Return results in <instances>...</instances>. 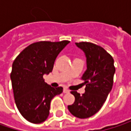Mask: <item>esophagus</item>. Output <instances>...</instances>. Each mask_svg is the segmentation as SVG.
<instances>
[{
    "instance_id": "obj_1",
    "label": "esophagus",
    "mask_w": 131,
    "mask_h": 131,
    "mask_svg": "<svg viewBox=\"0 0 131 131\" xmlns=\"http://www.w3.org/2000/svg\"><path fill=\"white\" fill-rule=\"evenodd\" d=\"M64 93H70V91L67 89H64Z\"/></svg>"
}]
</instances>
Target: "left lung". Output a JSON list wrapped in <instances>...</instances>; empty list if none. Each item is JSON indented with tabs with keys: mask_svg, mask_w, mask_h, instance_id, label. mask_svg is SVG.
<instances>
[{
	"mask_svg": "<svg viewBox=\"0 0 131 131\" xmlns=\"http://www.w3.org/2000/svg\"><path fill=\"white\" fill-rule=\"evenodd\" d=\"M86 57L87 69L81 79L86 84L85 93L70 92L75 97L68 110L75 117L87 118L97 113L105 103L113 86L115 67L114 59L102 47L92 42H76Z\"/></svg>",
	"mask_w": 131,
	"mask_h": 131,
	"instance_id": "obj_1",
	"label": "left lung"
}]
</instances>
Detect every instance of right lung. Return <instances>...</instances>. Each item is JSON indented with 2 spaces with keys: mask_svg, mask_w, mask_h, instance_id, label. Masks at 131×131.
I'll return each instance as SVG.
<instances>
[{
  "mask_svg": "<svg viewBox=\"0 0 131 131\" xmlns=\"http://www.w3.org/2000/svg\"><path fill=\"white\" fill-rule=\"evenodd\" d=\"M41 41L23 49L13 62L10 79L16 107L28 121L39 124L49 115L51 99L63 92L53 88L43 78L53 70L58 54L69 43Z\"/></svg>",
  "mask_w": 131,
  "mask_h": 131,
  "instance_id": "right-lung-1",
  "label": "right lung"
}]
</instances>
